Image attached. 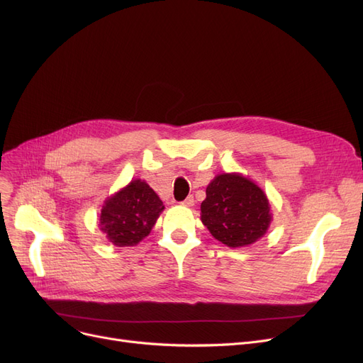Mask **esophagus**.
Returning a JSON list of instances; mask_svg holds the SVG:
<instances>
[{
    "mask_svg": "<svg viewBox=\"0 0 363 363\" xmlns=\"http://www.w3.org/2000/svg\"><path fill=\"white\" fill-rule=\"evenodd\" d=\"M182 205L183 206H189V208H191V206H194L195 205V199H194V196L191 195V196H187L183 202H182Z\"/></svg>",
    "mask_w": 363,
    "mask_h": 363,
    "instance_id": "34e87169",
    "label": "esophagus"
}]
</instances>
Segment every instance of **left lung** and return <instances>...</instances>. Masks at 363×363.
I'll use <instances>...</instances> for the list:
<instances>
[{
	"label": "left lung",
	"mask_w": 363,
	"mask_h": 363,
	"mask_svg": "<svg viewBox=\"0 0 363 363\" xmlns=\"http://www.w3.org/2000/svg\"><path fill=\"white\" fill-rule=\"evenodd\" d=\"M201 221L221 244L248 247L263 238L272 223L263 189L239 172H223L206 186Z\"/></svg>",
	"instance_id": "8db88e82"
}]
</instances>
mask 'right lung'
Masks as SVG:
<instances>
[{
    "label": "right lung",
    "instance_id": "1",
    "mask_svg": "<svg viewBox=\"0 0 363 363\" xmlns=\"http://www.w3.org/2000/svg\"><path fill=\"white\" fill-rule=\"evenodd\" d=\"M164 208L153 189L134 179L103 203L99 228L115 247H134L150 233Z\"/></svg>",
    "mask_w": 363,
    "mask_h": 363
}]
</instances>
